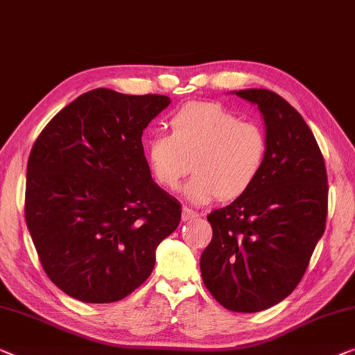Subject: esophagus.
<instances>
[{
  "label": "esophagus",
  "mask_w": 355,
  "mask_h": 355,
  "mask_svg": "<svg viewBox=\"0 0 355 355\" xmlns=\"http://www.w3.org/2000/svg\"><path fill=\"white\" fill-rule=\"evenodd\" d=\"M197 218H200V214L197 211H193V209H190V208L182 209V220H192Z\"/></svg>",
  "instance_id": "34e87169"
}]
</instances>
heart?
I'll return each instance as SVG.
<instances>
[{
  "label": "heart",
  "mask_w": 355,
  "mask_h": 355,
  "mask_svg": "<svg viewBox=\"0 0 355 355\" xmlns=\"http://www.w3.org/2000/svg\"><path fill=\"white\" fill-rule=\"evenodd\" d=\"M171 135H155L146 146L148 171L158 186L178 187L195 174L184 193L193 203L243 195L263 171L269 141L254 121H241L224 107L190 102L169 120Z\"/></svg>",
  "instance_id": "1"
}]
</instances>
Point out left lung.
<instances>
[{"instance_id": "obj_1", "label": "left lung", "mask_w": 355, "mask_h": 355, "mask_svg": "<svg viewBox=\"0 0 355 355\" xmlns=\"http://www.w3.org/2000/svg\"><path fill=\"white\" fill-rule=\"evenodd\" d=\"M235 94L258 105L269 152L253 186L208 214L213 239L200 269L220 306L259 312L284 301L304 275L325 232L328 179L315 137L295 107L269 89Z\"/></svg>"}]
</instances>
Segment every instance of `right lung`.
<instances>
[{"mask_svg": "<svg viewBox=\"0 0 355 355\" xmlns=\"http://www.w3.org/2000/svg\"><path fill=\"white\" fill-rule=\"evenodd\" d=\"M169 102L92 89L33 144L25 220L46 275L75 300L102 304L131 295L178 229L181 205L153 182L141 139Z\"/></svg>", "mask_w": 355, "mask_h": 355, "instance_id": "obj_1", "label": "right lung"}]
</instances>
